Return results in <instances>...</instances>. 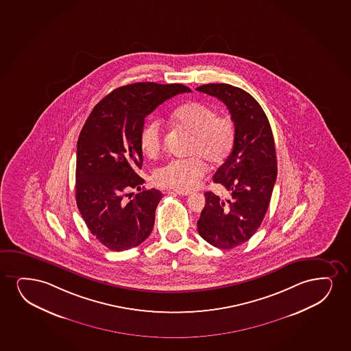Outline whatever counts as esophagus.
Returning <instances> with one entry per match:
<instances>
[{
	"instance_id": "34e87169",
	"label": "esophagus",
	"mask_w": 351,
	"mask_h": 351,
	"mask_svg": "<svg viewBox=\"0 0 351 351\" xmlns=\"http://www.w3.org/2000/svg\"><path fill=\"white\" fill-rule=\"evenodd\" d=\"M174 193L179 195H192L191 191H184V190H173Z\"/></svg>"
}]
</instances>
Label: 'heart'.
Here are the masks:
<instances>
[{
  "label": "heart",
  "instance_id": "obj_1",
  "mask_svg": "<svg viewBox=\"0 0 351 351\" xmlns=\"http://www.w3.org/2000/svg\"><path fill=\"white\" fill-rule=\"evenodd\" d=\"M171 121L178 128L192 135L189 159L171 160L154 171L156 185L176 190H192L204 178V161L216 167L226 161L235 145L236 129L229 116L217 115L216 109L204 103H185L176 109ZM140 146L149 158L159 156L164 148V132L159 121L142 128Z\"/></svg>",
  "mask_w": 351,
  "mask_h": 351
}]
</instances>
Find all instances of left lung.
<instances>
[{"mask_svg":"<svg viewBox=\"0 0 351 351\" xmlns=\"http://www.w3.org/2000/svg\"><path fill=\"white\" fill-rule=\"evenodd\" d=\"M200 93L226 104L236 129L229 158L213 176L230 197L205 192L204 209L197 228L208 243L231 249L247 242L261 226L278 173L276 145L269 121L258 101L230 84H205Z\"/></svg>","mask_w":351,"mask_h":351,"instance_id":"obj_1","label":"left lung"}]
</instances>
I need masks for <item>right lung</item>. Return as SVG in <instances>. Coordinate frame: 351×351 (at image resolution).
<instances>
[{
	"mask_svg": "<svg viewBox=\"0 0 351 351\" xmlns=\"http://www.w3.org/2000/svg\"><path fill=\"white\" fill-rule=\"evenodd\" d=\"M190 91L182 84L125 85L98 102L85 121L77 142L75 202L91 234L108 249L128 250L151 235L162 193L141 190L140 134L158 106ZM132 188L139 193L127 201Z\"/></svg>",
	"mask_w": 351,
	"mask_h": 351,
	"instance_id": "add662e5",
	"label": "right lung"
}]
</instances>
